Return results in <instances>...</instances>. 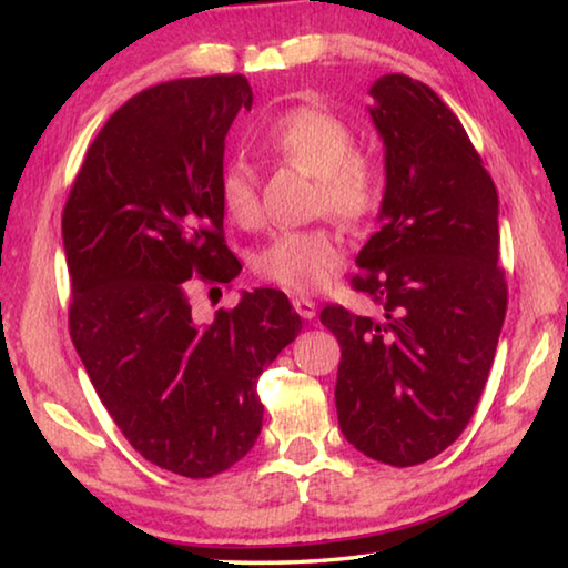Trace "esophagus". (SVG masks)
I'll return each mask as SVG.
<instances>
[{
	"mask_svg": "<svg viewBox=\"0 0 568 568\" xmlns=\"http://www.w3.org/2000/svg\"><path fill=\"white\" fill-rule=\"evenodd\" d=\"M293 307H295V313L301 315V318L311 321V318H315V311H318V303H315L313 297L295 295V297H293Z\"/></svg>",
	"mask_w": 568,
	"mask_h": 568,
	"instance_id": "obj_1",
	"label": "esophagus"
}]
</instances>
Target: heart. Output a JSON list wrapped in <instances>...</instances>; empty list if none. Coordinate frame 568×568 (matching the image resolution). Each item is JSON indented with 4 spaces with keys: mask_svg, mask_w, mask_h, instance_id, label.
I'll return each instance as SVG.
<instances>
[{
    "mask_svg": "<svg viewBox=\"0 0 568 568\" xmlns=\"http://www.w3.org/2000/svg\"><path fill=\"white\" fill-rule=\"evenodd\" d=\"M353 128L338 114L301 108L281 114L263 134V150L283 165L301 168L315 178L313 213H328L348 227H361L376 213L386 175L381 162L355 150ZM220 203L240 227H257L263 220L261 180L245 160H230L220 172ZM343 240L331 225L285 230L257 250L253 267L267 283L291 293L321 287L338 271Z\"/></svg>",
    "mask_w": 568,
    "mask_h": 568,
    "instance_id": "obj_1",
    "label": "heart"
}]
</instances>
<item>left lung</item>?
Listing matches in <instances>:
<instances>
[{"instance_id": "obj_1", "label": "left lung", "mask_w": 568, "mask_h": 568, "mask_svg": "<svg viewBox=\"0 0 568 568\" xmlns=\"http://www.w3.org/2000/svg\"><path fill=\"white\" fill-rule=\"evenodd\" d=\"M386 145L381 230L358 255L353 291L381 305H325L341 345L335 408L348 444L416 466L464 434L491 371L508 287L498 267V195L448 104L413 77L371 88Z\"/></svg>"}]
</instances>
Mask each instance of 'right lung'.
<instances>
[{
    "label": "right lung",
    "mask_w": 568,
    "mask_h": 568,
    "mask_svg": "<svg viewBox=\"0 0 568 568\" xmlns=\"http://www.w3.org/2000/svg\"><path fill=\"white\" fill-rule=\"evenodd\" d=\"M250 108L243 74L138 92L92 140L62 213L84 371L130 446L185 478L223 474L255 446L257 378L303 328L273 287L243 293L207 325L192 315V287L215 291L240 271L220 172L230 124Z\"/></svg>",
    "instance_id": "right-lung-1"
}]
</instances>
